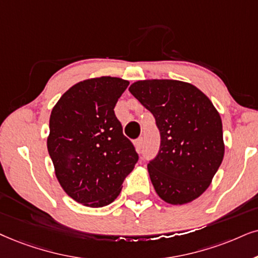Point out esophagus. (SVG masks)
I'll return each mask as SVG.
<instances>
[{"label": "esophagus", "instance_id": "1", "mask_svg": "<svg viewBox=\"0 0 258 258\" xmlns=\"http://www.w3.org/2000/svg\"><path fill=\"white\" fill-rule=\"evenodd\" d=\"M143 144H144V142H143V138H138L136 140V149L140 151V150L143 149Z\"/></svg>", "mask_w": 258, "mask_h": 258}]
</instances>
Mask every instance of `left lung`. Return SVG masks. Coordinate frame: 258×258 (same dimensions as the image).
Segmentation results:
<instances>
[{
    "label": "left lung",
    "mask_w": 258,
    "mask_h": 258,
    "mask_svg": "<svg viewBox=\"0 0 258 258\" xmlns=\"http://www.w3.org/2000/svg\"><path fill=\"white\" fill-rule=\"evenodd\" d=\"M130 93L153 114L161 149L148 164L156 193L170 205H185L206 191L224 158L220 114L193 84L143 80Z\"/></svg>",
    "instance_id": "obj_1"
}]
</instances>
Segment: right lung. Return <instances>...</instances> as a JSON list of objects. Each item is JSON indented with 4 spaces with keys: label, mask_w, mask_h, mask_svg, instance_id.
<instances>
[{
    "label": "right lung",
    "mask_w": 258,
    "mask_h": 258,
    "mask_svg": "<svg viewBox=\"0 0 258 258\" xmlns=\"http://www.w3.org/2000/svg\"><path fill=\"white\" fill-rule=\"evenodd\" d=\"M130 82L101 76L69 88L51 110L47 150L60 187L87 207L118 198L138 155L114 114Z\"/></svg>",
    "instance_id": "1"
}]
</instances>
